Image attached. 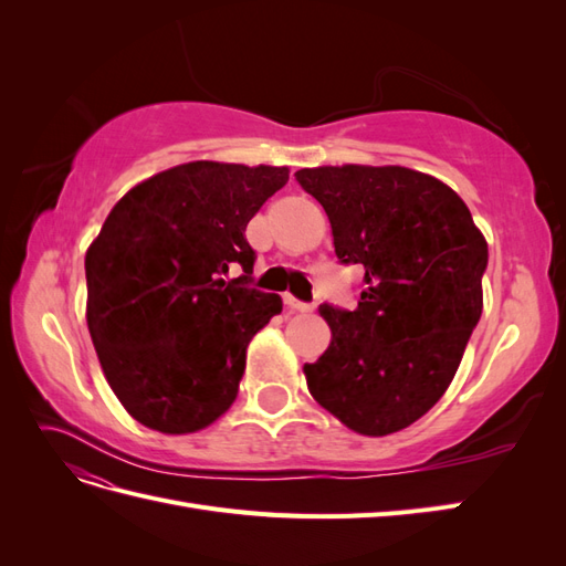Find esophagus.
Returning <instances> with one entry per match:
<instances>
[{
	"instance_id": "obj_1",
	"label": "esophagus",
	"mask_w": 566,
	"mask_h": 566,
	"mask_svg": "<svg viewBox=\"0 0 566 566\" xmlns=\"http://www.w3.org/2000/svg\"><path fill=\"white\" fill-rule=\"evenodd\" d=\"M285 304L290 306V310H295V312H314V304L302 302V300H297L293 295H285Z\"/></svg>"
}]
</instances>
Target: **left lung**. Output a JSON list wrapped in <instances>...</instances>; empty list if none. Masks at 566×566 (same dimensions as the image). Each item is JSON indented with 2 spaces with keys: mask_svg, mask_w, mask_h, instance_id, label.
<instances>
[{
  "mask_svg": "<svg viewBox=\"0 0 566 566\" xmlns=\"http://www.w3.org/2000/svg\"><path fill=\"white\" fill-rule=\"evenodd\" d=\"M295 179L333 227L339 264L361 269L354 310L321 304L333 339L304 364L312 397L368 437L422 418L451 385L482 316L489 248L447 184L408 167H316Z\"/></svg>",
  "mask_w": 566,
  "mask_h": 566,
  "instance_id": "left-lung-1",
  "label": "left lung"
}]
</instances>
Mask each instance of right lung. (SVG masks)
Listing matches in <instances>:
<instances>
[{
  "instance_id": "add662e5",
  "label": "right lung",
  "mask_w": 566,
  "mask_h": 566,
  "mask_svg": "<svg viewBox=\"0 0 566 566\" xmlns=\"http://www.w3.org/2000/svg\"><path fill=\"white\" fill-rule=\"evenodd\" d=\"M287 167L196 160L134 186L84 256L87 325L134 420L165 434L214 422L235 401L245 349L283 312L252 287L245 229ZM238 263L244 273L227 282Z\"/></svg>"
}]
</instances>
